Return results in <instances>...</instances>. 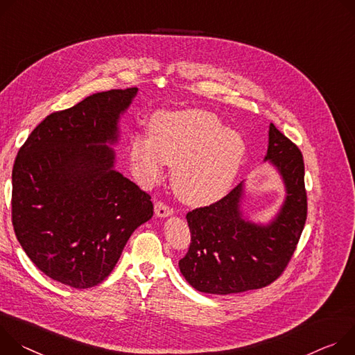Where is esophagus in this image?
Returning a JSON list of instances; mask_svg holds the SVG:
<instances>
[{
  "label": "esophagus",
  "instance_id": "1",
  "mask_svg": "<svg viewBox=\"0 0 355 355\" xmlns=\"http://www.w3.org/2000/svg\"><path fill=\"white\" fill-rule=\"evenodd\" d=\"M172 213H173V210H172L169 206H166L165 203L157 202V203L155 205V216H156V217L165 218V217L172 216Z\"/></svg>",
  "mask_w": 355,
  "mask_h": 355
}]
</instances>
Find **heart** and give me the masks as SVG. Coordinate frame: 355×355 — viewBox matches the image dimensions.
Listing matches in <instances>:
<instances>
[{
    "label": "heart",
    "instance_id": "heart-1",
    "mask_svg": "<svg viewBox=\"0 0 355 355\" xmlns=\"http://www.w3.org/2000/svg\"><path fill=\"white\" fill-rule=\"evenodd\" d=\"M247 144L234 130H224L218 118L203 110L155 115L149 137H135L130 146L134 171L141 182L161 178L172 165V186L187 205L220 200L237 178Z\"/></svg>",
    "mask_w": 355,
    "mask_h": 355
}]
</instances>
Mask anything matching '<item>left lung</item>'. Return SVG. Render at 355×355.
I'll list each match as a JSON object with an SVG mask.
<instances>
[{
	"label": "left lung",
	"mask_w": 355,
	"mask_h": 355,
	"mask_svg": "<svg viewBox=\"0 0 355 355\" xmlns=\"http://www.w3.org/2000/svg\"><path fill=\"white\" fill-rule=\"evenodd\" d=\"M263 161L277 169L285 199L270 220L255 223L243 210L245 182L225 198L186 214L191 243L179 269L196 291L231 295L259 289L286 268L307 214L304 164L299 148L273 124Z\"/></svg>",
	"instance_id": "8db88e82"
}]
</instances>
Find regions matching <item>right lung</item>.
<instances>
[{"mask_svg":"<svg viewBox=\"0 0 355 355\" xmlns=\"http://www.w3.org/2000/svg\"><path fill=\"white\" fill-rule=\"evenodd\" d=\"M137 93L101 92L48 115L17 155V239L39 269L70 288L103 282L131 234L153 216L149 194L115 171L111 148Z\"/></svg>","mask_w":355,"mask_h":355,"instance_id":"1","label":"right lung"}]
</instances>
